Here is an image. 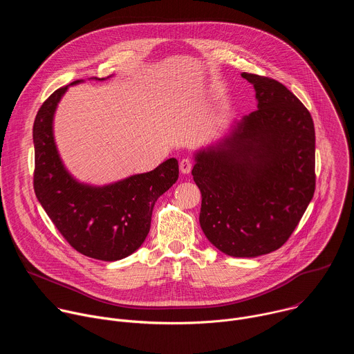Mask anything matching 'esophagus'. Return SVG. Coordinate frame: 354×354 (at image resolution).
<instances>
[{"instance_id": "1", "label": "esophagus", "mask_w": 354, "mask_h": 354, "mask_svg": "<svg viewBox=\"0 0 354 354\" xmlns=\"http://www.w3.org/2000/svg\"><path fill=\"white\" fill-rule=\"evenodd\" d=\"M192 167H193V164H192V161H190L189 158H183V160H180V162H179V168H180V172H182L183 175L189 174V172L192 171Z\"/></svg>"}]
</instances>
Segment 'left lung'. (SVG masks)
Instances as JSON below:
<instances>
[{
  "mask_svg": "<svg viewBox=\"0 0 354 354\" xmlns=\"http://www.w3.org/2000/svg\"><path fill=\"white\" fill-rule=\"evenodd\" d=\"M258 111L193 153L201 193L200 227L223 254L257 258L279 249L315 190V129L307 108L283 84L241 74Z\"/></svg>",
  "mask_w": 354,
  "mask_h": 354,
  "instance_id": "8db88e82",
  "label": "left lung"
}]
</instances>
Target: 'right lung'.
I'll list each match as a JSON object with an SVG mask.
<instances>
[{"label": "right lung", "instance_id": "1", "mask_svg": "<svg viewBox=\"0 0 354 354\" xmlns=\"http://www.w3.org/2000/svg\"><path fill=\"white\" fill-rule=\"evenodd\" d=\"M81 82L53 92L36 115L33 186L39 203L75 250L92 259L115 262L131 255L145 241L156 201L178 180L179 165L176 158H169L153 171L102 186L73 176L55 140V115L68 88Z\"/></svg>", "mask_w": 354, "mask_h": 354}]
</instances>
